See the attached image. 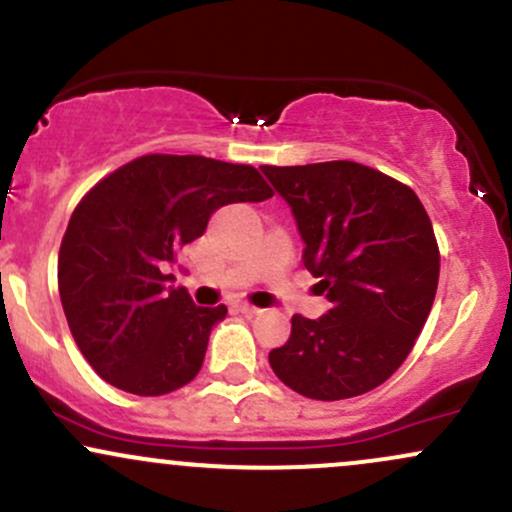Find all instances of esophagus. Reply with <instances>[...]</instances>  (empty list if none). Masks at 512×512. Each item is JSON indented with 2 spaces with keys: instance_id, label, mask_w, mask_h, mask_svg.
Listing matches in <instances>:
<instances>
[{
  "instance_id": "34e87169",
  "label": "esophagus",
  "mask_w": 512,
  "mask_h": 512,
  "mask_svg": "<svg viewBox=\"0 0 512 512\" xmlns=\"http://www.w3.org/2000/svg\"><path fill=\"white\" fill-rule=\"evenodd\" d=\"M235 308H238L240 313H247V316H252V313H260V308H257V306H250V303H243V301L235 303Z\"/></svg>"
}]
</instances>
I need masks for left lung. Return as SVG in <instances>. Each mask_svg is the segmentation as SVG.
<instances>
[{
  "mask_svg": "<svg viewBox=\"0 0 512 512\" xmlns=\"http://www.w3.org/2000/svg\"><path fill=\"white\" fill-rule=\"evenodd\" d=\"M294 213L303 267L330 311L294 316L274 374L316 401L376 389L413 350L435 301L440 250L415 192L359 162L262 167Z\"/></svg>",
  "mask_w": 512,
  "mask_h": 512,
  "instance_id": "obj_1",
  "label": "left lung"
}]
</instances>
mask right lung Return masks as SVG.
I'll list each match as a JSON object with an SVG mask.
<instances>
[{"label": "right lung", "instance_id": "right-lung-1", "mask_svg": "<svg viewBox=\"0 0 512 512\" xmlns=\"http://www.w3.org/2000/svg\"><path fill=\"white\" fill-rule=\"evenodd\" d=\"M272 194L250 165L143 155L84 196L60 245L58 289L72 338L101 379L162 396L199 374L228 308L196 306L167 286V267L204 235L213 211Z\"/></svg>", "mask_w": 512, "mask_h": 512}]
</instances>
